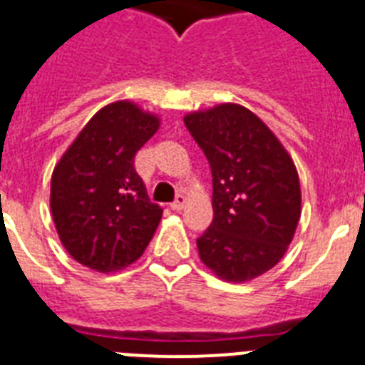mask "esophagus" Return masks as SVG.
<instances>
[{"mask_svg": "<svg viewBox=\"0 0 365 365\" xmlns=\"http://www.w3.org/2000/svg\"><path fill=\"white\" fill-rule=\"evenodd\" d=\"M185 202H187V198L183 197V195H176V198H174V202L170 204V207H173L174 211H180L183 206H185Z\"/></svg>", "mask_w": 365, "mask_h": 365, "instance_id": "34e87169", "label": "esophagus"}]
</instances>
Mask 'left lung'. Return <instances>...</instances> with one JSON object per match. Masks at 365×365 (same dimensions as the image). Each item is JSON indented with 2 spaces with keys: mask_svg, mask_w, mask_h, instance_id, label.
Returning a JSON list of instances; mask_svg holds the SVG:
<instances>
[{
  "mask_svg": "<svg viewBox=\"0 0 365 365\" xmlns=\"http://www.w3.org/2000/svg\"><path fill=\"white\" fill-rule=\"evenodd\" d=\"M183 122L213 178V220L197 240L200 259L226 282L252 280L280 262L301 219L293 159L237 103L189 113Z\"/></svg>",
  "mask_w": 365,
  "mask_h": 365,
  "instance_id": "obj_1",
  "label": "left lung"
}]
</instances>
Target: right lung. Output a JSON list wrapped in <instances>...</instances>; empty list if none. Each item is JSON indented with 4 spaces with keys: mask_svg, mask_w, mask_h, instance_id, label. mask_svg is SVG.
Listing matches in <instances>:
<instances>
[{
    "mask_svg": "<svg viewBox=\"0 0 365 365\" xmlns=\"http://www.w3.org/2000/svg\"><path fill=\"white\" fill-rule=\"evenodd\" d=\"M158 128V116L135 103H109L55 165V228L64 249L85 267L120 271L139 259L154 237L163 210L150 202L133 163Z\"/></svg>",
    "mask_w": 365,
    "mask_h": 365,
    "instance_id": "1",
    "label": "right lung"
}]
</instances>
